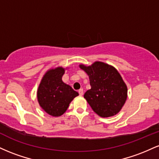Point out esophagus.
Here are the masks:
<instances>
[{
  "label": "esophagus",
  "instance_id": "34e87169",
  "mask_svg": "<svg viewBox=\"0 0 159 159\" xmlns=\"http://www.w3.org/2000/svg\"><path fill=\"white\" fill-rule=\"evenodd\" d=\"M78 93H79L80 96H82V95L84 94V90H83V89H80V90H78Z\"/></svg>",
  "mask_w": 159,
  "mask_h": 159
}]
</instances>
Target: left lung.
<instances>
[{
    "label": "left lung",
    "mask_w": 159,
    "mask_h": 159,
    "mask_svg": "<svg viewBox=\"0 0 159 159\" xmlns=\"http://www.w3.org/2000/svg\"><path fill=\"white\" fill-rule=\"evenodd\" d=\"M79 67L88 75L91 88L84 95L96 114L109 117L120 112L127 98V87L118 71L112 66L96 61Z\"/></svg>",
    "instance_id": "left-lung-1"
}]
</instances>
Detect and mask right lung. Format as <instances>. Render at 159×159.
I'll return each mask as SVG.
<instances>
[{"instance_id":"obj_1","label":"right lung","mask_w":159,"mask_h":159,"mask_svg":"<svg viewBox=\"0 0 159 159\" xmlns=\"http://www.w3.org/2000/svg\"><path fill=\"white\" fill-rule=\"evenodd\" d=\"M64 72L63 67L49 69L38 88L37 98L40 107L51 116H60L64 114L71 102L78 96V92L62 81Z\"/></svg>"}]
</instances>
